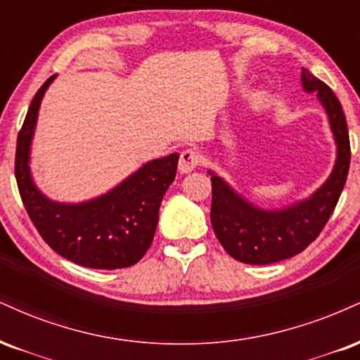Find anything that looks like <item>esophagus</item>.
I'll return each mask as SVG.
<instances>
[{
	"label": "esophagus",
	"mask_w": 360,
	"mask_h": 360,
	"mask_svg": "<svg viewBox=\"0 0 360 360\" xmlns=\"http://www.w3.org/2000/svg\"><path fill=\"white\" fill-rule=\"evenodd\" d=\"M200 165V153L195 150H184L179 160V170L181 173H188Z\"/></svg>",
	"instance_id": "34e87169"
}]
</instances>
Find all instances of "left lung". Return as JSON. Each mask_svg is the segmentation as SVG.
<instances>
[{"label": "left lung", "mask_w": 360, "mask_h": 360, "mask_svg": "<svg viewBox=\"0 0 360 360\" xmlns=\"http://www.w3.org/2000/svg\"><path fill=\"white\" fill-rule=\"evenodd\" d=\"M303 89L316 92L328 114L337 141V162L332 175L310 198L281 210H263L240 198L212 172L210 222L219 243L234 259L246 264H271L298 255L323 231L339 202L350 167V141L345 114L327 84L308 70Z\"/></svg>", "instance_id": "left-lung-1"}]
</instances>
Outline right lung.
<instances>
[{"label": "right lung", "mask_w": 360, "mask_h": 360, "mask_svg": "<svg viewBox=\"0 0 360 360\" xmlns=\"http://www.w3.org/2000/svg\"><path fill=\"white\" fill-rule=\"evenodd\" d=\"M53 79H46L37 91L16 139L15 176L21 202L41 239L72 263L92 269L136 264L151 246L160 204L175 180L179 155L146 163L94 200L74 205L49 200L33 185L28 160L40 101Z\"/></svg>", "instance_id": "obj_1"}]
</instances>
